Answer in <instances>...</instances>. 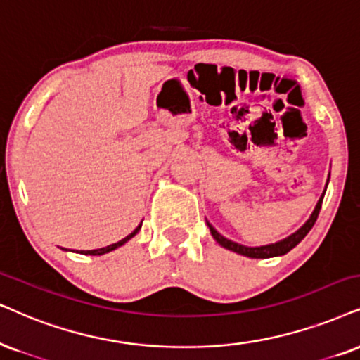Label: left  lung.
I'll list each match as a JSON object with an SVG mask.
<instances>
[{"instance_id": "8db88e82", "label": "left lung", "mask_w": 360, "mask_h": 360, "mask_svg": "<svg viewBox=\"0 0 360 360\" xmlns=\"http://www.w3.org/2000/svg\"><path fill=\"white\" fill-rule=\"evenodd\" d=\"M327 183H329V179H327ZM327 188V184H326ZM324 194H326V189L322 195L319 198V201H317L316 207H314V211L311 214V217L304 222V224L299 227L295 233H292L288 238L277 240V243H272V244H266V245H256V248H249V245H243L239 243H234V240L227 239L222 236L221 233H217L216 229H214V226L211 222H207V227L209 231H211L212 238L216 239V243L222 245L224 249H229V251L233 252H238L240 256H245V257H251V259H267V257H277V256H284V254H288L290 249H294L295 245H297L301 240L306 238L309 234V231L312 229V226L316 224L317 221V216H319V211H321V206H322V199H324Z\"/></svg>"}]
</instances>
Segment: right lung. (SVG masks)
Returning a JSON list of instances; mask_svg holds the SVG:
<instances>
[{
	"mask_svg": "<svg viewBox=\"0 0 360 360\" xmlns=\"http://www.w3.org/2000/svg\"><path fill=\"white\" fill-rule=\"evenodd\" d=\"M141 226H143V222H141V224L136 227V229L133 231V233H131L129 236H126L124 239H121L120 243H115V244H109V245H106V248H101V249H93V251H81L83 254H86V256H103V254H108V252H111V251H115V249H117V248H121V245H124L127 240L129 239H133L136 234L139 233V229H141Z\"/></svg>",
	"mask_w": 360,
	"mask_h": 360,
	"instance_id": "right-lung-1",
	"label": "right lung"
}]
</instances>
